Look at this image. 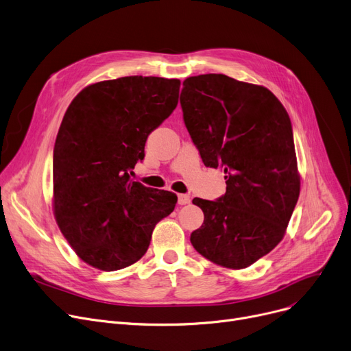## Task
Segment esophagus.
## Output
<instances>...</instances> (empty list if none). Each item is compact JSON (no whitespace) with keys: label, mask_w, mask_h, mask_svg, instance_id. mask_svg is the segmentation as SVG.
<instances>
[{"label":"esophagus","mask_w":351,"mask_h":351,"mask_svg":"<svg viewBox=\"0 0 351 351\" xmlns=\"http://www.w3.org/2000/svg\"><path fill=\"white\" fill-rule=\"evenodd\" d=\"M191 199H190V195H187V194H178V204L180 205H185V204H189Z\"/></svg>","instance_id":"34e87169"}]
</instances>
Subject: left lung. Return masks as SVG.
I'll return each mask as SVG.
<instances>
[{
  "instance_id": "obj_1",
  "label": "left lung",
  "mask_w": 351,
  "mask_h": 351,
  "mask_svg": "<svg viewBox=\"0 0 351 351\" xmlns=\"http://www.w3.org/2000/svg\"><path fill=\"white\" fill-rule=\"evenodd\" d=\"M180 101L204 164L226 180L219 199H193L204 222L190 241L215 265L243 269L283 239L299 198L289 114L269 89L221 73L185 79Z\"/></svg>"
}]
</instances>
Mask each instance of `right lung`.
I'll use <instances>...</instances> for the list:
<instances>
[{"mask_svg": "<svg viewBox=\"0 0 351 351\" xmlns=\"http://www.w3.org/2000/svg\"><path fill=\"white\" fill-rule=\"evenodd\" d=\"M180 79L125 76L82 89L53 149L52 207L62 235L96 269L113 272L147 252L154 226L177 204L171 191L130 178L149 134L178 103Z\"/></svg>", "mask_w": 351, "mask_h": 351, "instance_id": "add662e5", "label": "right lung"}]
</instances>
